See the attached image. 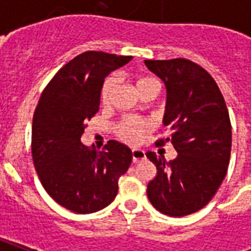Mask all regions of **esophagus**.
I'll use <instances>...</instances> for the list:
<instances>
[{
    "mask_svg": "<svg viewBox=\"0 0 251 251\" xmlns=\"http://www.w3.org/2000/svg\"><path fill=\"white\" fill-rule=\"evenodd\" d=\"M131 155H133L134 163H138V161L145 160L146 159L145 151H142V150H133V151H131Z\"/></svg>",
    "mask_w": 251,
    "mask_h": 251,
    "instance_id": "1",
    "label": "esophagus"
}]
</instances>
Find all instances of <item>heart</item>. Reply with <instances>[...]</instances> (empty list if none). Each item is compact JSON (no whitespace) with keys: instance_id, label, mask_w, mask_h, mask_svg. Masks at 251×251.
Masks as SVG:
<instances>
[{"instance_id":"1","label":"heart","mask_w":251,"mask_h":251,"mask_svg":"<svg viewBox=\"0 0 251 251\" xmlns=\"http://www.w3.org/2000/svg\"><path fill=\"white\" fill-rule=\"evenodd\" d=\"M118 80L114 75L106 76L105 80L102 82L101 90H100V101L102 105H109L112 102L114 92L117 90ZM135 87H137L138 94L142 98H155L159 92V82L153 79L151 76L141 75L135 79ZM150 130V122L145 120H139L135 117H124L117 125L114 126V131L122 142L127 145H138L143 139L146 133Z\"/></svg>"}]
</instances>
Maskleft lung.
Returning <instances> with one entry per match:
<instances>
[{"mask_svg":"<svg viewBox=\"0 0 251 251\" xmlns=\"http://www.w3.org/2000/svg\"><path fill=\"white\" fill-rule=\"evenodd\" d=\"M146 66L167 87L164 125L177 157L165 163L155 152L146 156L156 165L147 185L150 202L161 214L179 218L208 204L228 171L232 126L226 100L215 79L186 58L146 60Z\"/></svg>","mask_w":251,"mask_h":251,"instance_id":"left-lung-1","label":"left lung"}]
</instances>
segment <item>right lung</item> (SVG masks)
I'll return each mask as SVG.
<instances>
[{
    "instance_id": "obj_1",
    "label": "right lung",
    "mask_w": 251,
    "mask_h": 251,
    "mask_svg": "<svg viewBox=\"0 0 251 251\" xmlns=\"http://www.w3.org/2000/svg\"><path fill=\"white\" fill-rule=\"evenodd\" d=\"M133 57L84 52L61 68L43 91L32 120L33 165L45 191L75 214H92L113 202L118 179L131 164V150L109 141L102 151L80 137L99 110L110 72Z\"/></svg>"
}]
</instances>
